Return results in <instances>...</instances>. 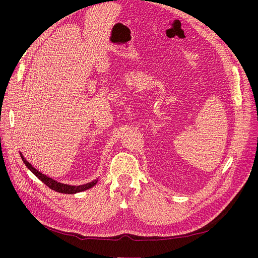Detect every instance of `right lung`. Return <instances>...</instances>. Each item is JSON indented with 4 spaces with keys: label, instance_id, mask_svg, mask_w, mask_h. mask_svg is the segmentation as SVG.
Masks as SVG:
<instances>
[{
    "label": "right lung",
    "instance_id": "add662e5",
    "mask_svg": "<svg viewBox=\"0 0 258 258\" xmlns=\"http://www.w3.org/2000/svg\"><path fill=\"white\" fill-rule=\"evenodd\" d=\"M21 155V158L23 160V162L25 163V165L28 167L29 170H31L36 177L42 181L43 183H45L49 188H51L52 190H55L57 192H60V194H69V195H73V194H77V192H81L84 190H87V189L93 187L94 185H96L97 183V180H94L93 182H90L88 184H85V185H79V186H71V185H67V184H62V183H59L55 180H53L49 177H47V175L43 174L42 172H39L37 169H35L28 161H27L24 156L20 153Z\"/></svg>",
    "mask_w": 258,
    "mask_h": 258
}]
</instances>
